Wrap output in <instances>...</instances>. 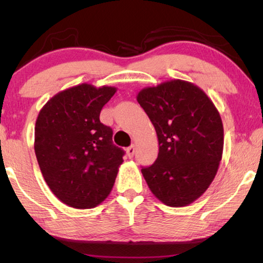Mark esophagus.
Instances as JSON below:
<instances>
[{"instance_id": "esophagus-1", "label": "esophagus", "mask_w": 263, "mask_h": 263, "mask_svg": "<svg viewBox=\"0 0 263 263\" xmlns=\"http://www.w3.org/2000/svg\"><path fill=\"white\" fill-rule=\"evenodd\" d=\"M135 152H136V146L135 145H131L130 147L126 148V154L128 158H132L133 155H135Z\"/></svg>"}]
</instances>
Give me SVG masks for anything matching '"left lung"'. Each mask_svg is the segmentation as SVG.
<instances>
[{
  "label": "left lung",
  "instance_id": "obj_1",
  "mask_svg": "<svg viewBox=\"0 0 263 263\" xmlns=\"http://www.w3.org/2000/svg\"><path fill=\"white\" fill-rule=\"evenodd\" d=\"M154 125L159 154L141 173L155 197L168 206H185L202 196L217 174L224 128L215 104L195 84L172 80L137 96Z\"/></svg>",
  "mask_w": 263,
  "mask_h": 263
}]
</instances>
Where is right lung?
I'll return each instance as SVG.
<instances>
[{"mask_svg":"<svg viewBox=\"0 0 263 263\" xmlns=\"http://www.w3.org/2000/svg\"><path fill=\"white\" fill-rule=\"evenodd\" d=\"M117 89L91 84L58 92L43 106L34 127V152L53 194L66 205L91 209L108 197L124 151L100 114Z\"/></svg>","mask_w":263,"mask_h":263,"instance_id":"add662e5","label":"right lung"}]
</instances>
